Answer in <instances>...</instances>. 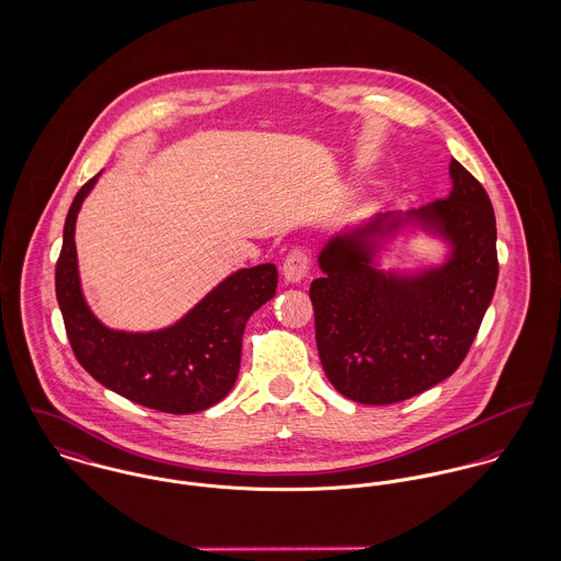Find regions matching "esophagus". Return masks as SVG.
<instances>
[{
    "label": "esophagus",
    "instance_id": "1",
    "mask_svg": "<svg viewBox=\"0 0 561 561\" xmlns=\"http://www.w3.org/2000/svg\"><path fill=\"white\" fill-rule=\"evenodd\" d=\"M311 265V256L305 248H294L287 252L285 261H283V276L289 283H300Z\"/></svg>",
    "mask_w": 561,
    "mask_h": 561
}]
</instances>
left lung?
Masks as SVG:
<instances>
[{"label":"left lung","instance_id":"8db88e82","mask_svg":"<svg viewBox=\"0 0 561 561\" xmlns=\"http://www.w3.org/2000/svg\"><path fill=\"white\" fill-rule=\"evenodd\" d=\"M449 174L447 198L378 216L321 250L323 276L309 289L316 341L325 378L347 400H410L449 378L478 336L499 276L496 222L480 181L456 160ZM410 217L449 239L453 256L416 277L376 271L373 238Z\"/></svg>","mask_w":561,"mask_h":561}]
</instances>
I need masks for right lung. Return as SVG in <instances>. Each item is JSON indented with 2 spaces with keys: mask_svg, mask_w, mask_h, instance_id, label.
Listing matches in <instances>:
<instances>
[{
  "mask_svg": "<svg viewBox=\"0 0 561 561\" xmlns=\"http://www.w3.org/2000/svg\"><path fill=\"white\" fill-rule=\"evenodd\" d=\"M99 174L81 185L71 203L56 263V298L73 354L96 382L129 401L170 414L207 410L225 400L238 380L243 328L274 298L276 265L263 263L231 274L170 328H105L83 300L76 252V220Z\"/></svg>",
  "mask_w": 561,
  "mask_h": 561,
  "instance_id": "obj_1",
  "label": "right lung"
}]
</instances>
